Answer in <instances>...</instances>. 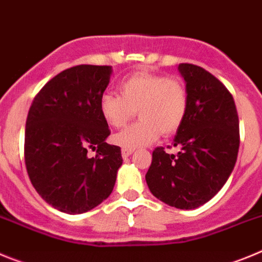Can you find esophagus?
<instances>
[{
	"instance_id": "esophagus-1",
	"label": "esophagus",
	"mask_w": 262,
	"mask_h": 262,
	"mask_svg": "<svg viewBox=\"0 0 262 262\" xmlns=\"http://www.w3.org/2000/svg\"><path fill=\"white\" fill-rule=\"evenodd\" d=\"M134 149H131V148H122V156H123V159H126V157H128L129 155H133Z\"/></svg>"
}]
</instances>
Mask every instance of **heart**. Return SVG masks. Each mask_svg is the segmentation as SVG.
<instances>
[{
	"label": "heart",
	"mask_w": 262,
	"mask_h": 262,
	"mask_svg": "<svg viewBox=\"0 0 262 262\" xmlns=\"http://www.w3.org/2000/svg\"><path fill=\"white\" fill-rule=\"evenodd\" d=\"M119 93H106L99 99V113L108 126L120 128L138 114L133 126L115 134L113 142L123 148L151 144L163 135L176 133L187 111V93L178 78L155 73H135L119 84Z\"/></svg>",
	"instance_id": "heart-1"
}]
</instances>
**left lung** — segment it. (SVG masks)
I'll use <instances>...</instances> for the list:
<instances>
[{
	"mask_svg": "<svg viewBox=\"0 0 262 262\" xmlns=\"http://www.w3.org/2000/svg\"><path fill=\"white\" fill-rule=\"evenodd\" d=\"M178 72L187 93L186 115L173 139L181 151L155 148L145 181L161 202L193 210L209 202L232 173L239 117L231 93L210 72L193 64H180Z\"/></svg>",
	"mask_w": 262,
	"mask_h": 262,
	"instance_id": "1",
	"label": "left lung"
}]
</instances>
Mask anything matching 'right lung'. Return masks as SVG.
Wrapping results in <instances>:
<instances>
[{"label": "right lung", "instance_id": "add662e5", "mask_svg": "<svg viewBox=\"0 0 262 262\" xmlns=\"http://www.w3.org/2000/svg\"><path fill=\"white\" fill-rule=\"evenodd\" d=\"M111 72L108 66L86 64L66 69L41 88L29 110L25 163L30 181L61 212L82 214L102 203L123 163L120 148L106 143L110 129L99 113Z\"/></svg>", "mask_w": 262, "mask_h": 262}]
</instances>
